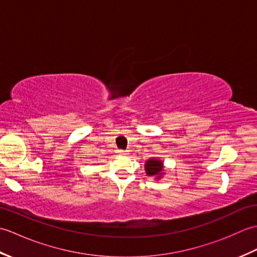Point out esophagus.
Returning a JSON list of instances; mask_svg holds the SVG:
<instances>
[{
  "label": "esophagus",
  "mask_w": 257,
  "mask_h": 257,
  "mask_svg": "<svg viewBox=\"0 0 257 257\" xmlns=\"http://www.w3.org/2000/svg\"><path fill=\"white\" fill-rule=\"evenodd\" d=\"M118 154H119V155H127V151H124V150H119V151H118Z\"/></svg>",
  "instance_id": "obj_1"
}]
</instances>
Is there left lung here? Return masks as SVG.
Instances as JSON below:
<instances>
[{"label":"left lung","mask_w":257,"mask_h":257,"mask_svg":"<svg viewBox=\"0 0 257 257\" xmlns=\"http://www.w3.org/2000/svg\"><path fill=\"white\" fill-rule=\"evenodd\" d=\"M145 170L148 177H155L156 180H160L165 176V165L163 161L158 158H151L145 163Z\"/></svg>","instance_id":"obj_1"}]
</instances>
